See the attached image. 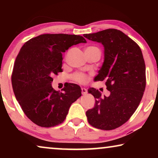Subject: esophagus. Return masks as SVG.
I'll return each instance as SVG.
<instances>
[{"label": "esophagus", "instance_id": "obj_1", "mask_svg": "<svg viewBox=\"0 0 158 158\" xmlns=\"http://www.w3.org/2000/svg\"><path fill=\"white\" fill-rule=\"evenodd\" d=\"M82 94L83 95H86L88 94V90L85 88H82Z\"/></svg>", "mask_w": 158, "mask_h": 158}]
</instances>
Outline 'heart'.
Wrapping results in <instances>:
<instances>
[{
  "label": "heart",
  "mask_w": 158,
  "mask_h": 158,
  "mask_svg": "<svg viewBox=\"0 0 158 158\" xmlns=\"http://www.w3.org/2000/svg\"><path fill=\"white\" fill-rule=\"evenodd\" d=\"M88 48L98 49L97 47H88ZM73 78H74L77 82H78V83H86V82L88 81V77L86 75L83 74V73H76V74H75L74 75H73Z\"/></svg>",
  "instance_id": "obj_1"
}]
</instances>
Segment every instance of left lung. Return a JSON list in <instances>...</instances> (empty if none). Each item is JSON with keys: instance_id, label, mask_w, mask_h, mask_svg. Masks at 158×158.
Instances as JSON below:
<instances>
[{"instance_id": "left-lung-1", "label": "left lung", "mask_w": 158, "mask_h": 158, "mask_svg": "<svg viewBox=\"0 0 158 158\" xmlns=\"http://www.w3.org/2000/svg\"><path fill=\"white\" fill-rule=\"evenodd\" d=\"M88 40L101 43L104 61L95 81H106L108 97L91 88L96 104L86 111L88 121L95 128L111 130L129 119L137 109L146 86L145 64L141 49L119 30L109 29L84 34Z\"/></svg>"}]
</instances>
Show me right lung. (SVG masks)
<instances>
[{
  "label": "right lung",
  "instance_id": "right-lung-1",
  "mask_svg": "<svg viewBox=\"0 0 158 158\" xmlns=\"http://www.w3.org/2000/svg\"><path fill=\"white\" fill-rule=\"evenodd\" d=\"M79 43L75 34H45L27 41L20 49L11 75L16 100L28 118L38 126L51 127L65 119L71 104L81 96L77 84L68 83L63 92L52 86V77L62 72V52Z\"/></svg>",
  "mask_w": 158,
  "mask_h": 158
}]
</instances>
